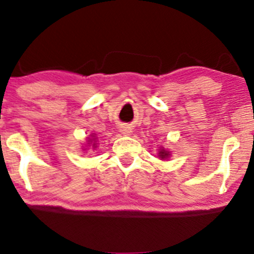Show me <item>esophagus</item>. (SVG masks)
Masks as SVG:
<instances>
[{"label":"esophagus","mask_w":254,"mask_h":254,"mask_svg":"<svg viewBox=\"0 0 254 254\" xmlns=\"http://www.w3.org/2000/svg\"><path fill=\"white\" fill-rule=\"evenodd\" d=\"M121 132L124 133V134H128V133H129L130 130H129V128H128V127H124V128H122V129H121Z\"/></svg>","instance_id":"1"}]
</instances>
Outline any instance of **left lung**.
<instances>
[{
	"mask_svg": "<svg viewBox=\"0 0 254 254\" xmlns=\"http://www.w3.org/2000/svg\"><path fill=\"white\" fill-rule=\"evenodd\" d=\"M159 154H160V157H162V159H165V157L170 156V154H168V152L166 151V150H161Z\"/></svg>",
	"mask_w": 254,
	"mask_h": 254,
	"instance_id": "obj_1",
	"label": "left lung"
}]
</instances>
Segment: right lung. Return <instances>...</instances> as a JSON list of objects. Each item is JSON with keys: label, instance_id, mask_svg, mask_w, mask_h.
Here are the masks:
<instances>
[{"label": "right lung", "instance_id": "1", "mask_svg": "<svg viewBox=\"0 0 254 254\" xmlns=\"http://www.w3.org/2000/svg\"><path fill=\"white\" fill-rule=\"evenodd\" d=\"M92 140V139H89V141H91Z\"/></svg>", "mask_w": 254, "mask_h": 254}]
</instances>
